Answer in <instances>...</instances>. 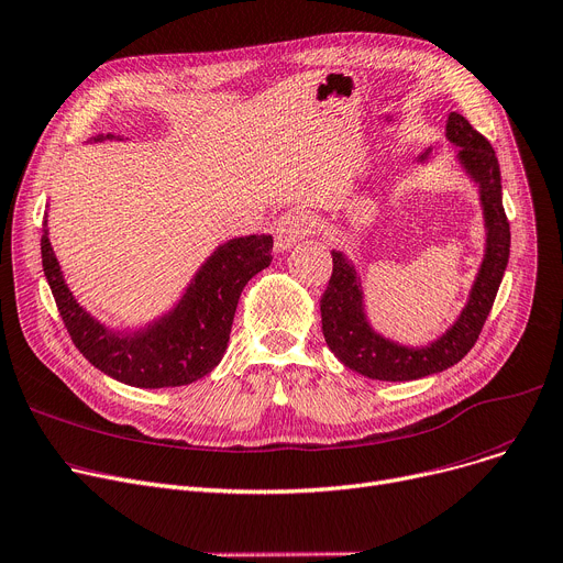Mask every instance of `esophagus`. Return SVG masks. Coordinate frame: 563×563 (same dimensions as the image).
Segmentation results:
<instances>
[{
	"label": "esophagus",
	"mask_w": 563,
	"mask_h": 563,
	"mask_svg": "<svg viewBox=\"0 0 563 563\" xmlns=\"http://www.w3.org/2000/svg\"><path fill=\"white\" fill-rule=\"evenodd\" d=\"M316 229V218L309 211H288L275 222V245L288 250L300 243Z\"/></svg>",
	"instance_id": "34e87169"
}]
</instances>
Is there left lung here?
Masks as SVG:
<instances>
[{
	"instance_id": "8db88e82",
	"label": "left lung",
	"mask_w": 563,
	"mask_h": 563,
	"mask_svg": "<svg viewBox=\"0 0 563 563\" xmlns=\"http://www.w3.org/2000/svg\"><path fill=\"white\" fill-rule=\"evenodd\" d=\"M448 139L459 145V158L479 184L486 218V256L471 292V302L450 332L427 347H402L377 336L363 318L361 288L354 268L341 252H332V277L320 297L322 334L350 371L379 382H409L441 373L464 358L477 343L498 295L511 247L509 220L503 207L500 163L490 143L461 113L448 115Z\"/></svg>"
}]
</instances>
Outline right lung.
Returning a JSON list of instances; mask_svg holds the SVG:
<instances>
[{
    "label": "right lung",
    "instance_id": "right-lung-1",
    "mask_svg": "<svg viewBox=\"0 0 563 563\" xmlns=\"http://www.w3.org/2000/svg\"><path fill=\"white\" fill-rule=\"evenodd\" d=\"M115 139L113 134L97 141ZM120 139V136H118ZM273 236H245L224 243L197 273L179 307L139 336H115L95 322L60 277L43 229V271L58 316L77 350L104 375L139 388L186 386L209 375L224 354L231 322L245 284L271 266Z\"/></svg>",
    "mask_w": 563,
    "mask_h": 563
}]
</instances>
